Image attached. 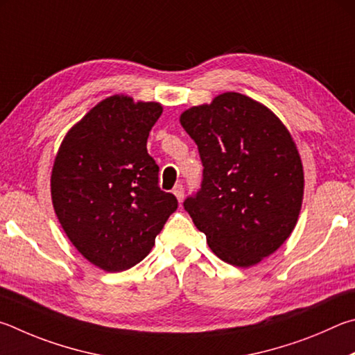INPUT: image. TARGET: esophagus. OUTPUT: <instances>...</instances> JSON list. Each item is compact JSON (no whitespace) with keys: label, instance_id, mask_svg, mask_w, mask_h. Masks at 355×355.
Instances as JSON below:
<instances>
[{"label":"esophagus","instance_id":"34e87169","mask_svg":"<svg viewBox=\"0 0 355 355\" xmlns=\"http://www.w3.org/2000/svg\"><path fill=\"white\" fill-rule=\"evenodd\" d=\"M173 193H174V196H176V198H178V201H179V202H182V201H184V196H185V190H184V187H182V185H181V184H179V185H176V187H174V189H173Z\"/></svg>","mask_w":355,"mask_h":355}]
</instances>
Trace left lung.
Instances as JSON below:
<instances>
[{
	"mask_svg": "<svg viewBox=\"0 0 355 355\" xmlns=\"http://www.w3.org/2000/svg\"><path fill=\"white\" fill-rule=\"evenodd\" d=\"M204 165L202 187L184 207L223 262L248 268L290 237L304 198L300 151L287 126L237 92L179 116Z\"/></svg>",
	"mask_w": 355,
	"mask_h": 355,
	"instance_id": "8db88e82",
	"label": "left lung"
}]
</instances>
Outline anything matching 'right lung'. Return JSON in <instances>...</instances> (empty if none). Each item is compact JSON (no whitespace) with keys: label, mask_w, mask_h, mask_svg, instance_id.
<instances>
[{"label":"right lung","mask_w":355,"mask_h":355,"mask_svg":"<svg viewBox=\"0 0 355 355\" xmlns=\"http://www.w3.org/2000/svg\"><path fill=\"white\" fill-rule=\"evenodd\" d=\"M160 103L112 95L65 134L51 171L55 216L73 246L98 268H132L153 250L178 200L162 191L148 154Z\"/></svg>","instance_id":"add662e5"}]
</instances>
